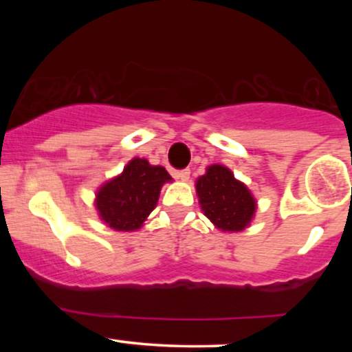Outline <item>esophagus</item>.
<instances>
[{
  "label": "esophagus",
  "instance_id": "obj_1",
  "mask_svg": "<svg viewBox=\"0 0 352 352\" xmlns=\"http://www.w3.org/2000/svg\"><path fill=\"white\" fill-rule=\"evenodd\" d=\"M177 179L182 180V182H187V180L190 179V170H188V168H185V170L177 172Z\"/></svg>",
  "mask_w": 352,
  "mask_h": 352
}]
</instances>
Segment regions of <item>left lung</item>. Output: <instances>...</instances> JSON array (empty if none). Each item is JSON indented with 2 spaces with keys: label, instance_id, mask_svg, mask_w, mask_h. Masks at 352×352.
<instances>
[{
  "label": "left lung",
  "instance_id": "1",
  "mask_svg": "<svg viewBox=\"0 0 352 352\" xmlns=\"http://www.w3.org/2000/svg\"><path fill=\"white\" fill-rule=\"evenodd\" d=\"M195 190L201 212L220 232L238 233L250 227L256 213V199L228 167L210 165L195 180Z\"/></svg>",
  "mask_w": 352,
  "mask_h": 352
}]
</instances>
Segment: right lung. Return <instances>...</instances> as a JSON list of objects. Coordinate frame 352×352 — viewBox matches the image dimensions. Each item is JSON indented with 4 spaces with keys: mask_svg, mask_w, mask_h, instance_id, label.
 I'll return each mask as SVG.
<instances>
[{
    "mask_svg": "<svg viewBox=\"0 0 352 352\" xmlns=\"http://www.w3.org/2000/svg\"><path fill=\"white\" fill-rule=\"evenodd\" d=\"M172 177L162 165L134 157L119 175L109 179L96 192L94 207L100 221L116 232L139 230L157 207L164 184Z\"/></svg>",
    "mask_w": 352,
    "mask_h": 352,
    "instance_id": "obj_1",
    "label": "right lung"
}]
</instances>
